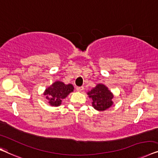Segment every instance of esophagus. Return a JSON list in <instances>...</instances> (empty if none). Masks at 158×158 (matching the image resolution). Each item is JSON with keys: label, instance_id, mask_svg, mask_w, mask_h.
Segmentation results:
<instances>
[{"label": "esophagus", "instance_id": "esophagus-1", "mask_svg": "<svg viewBox=\"0 0 158 158\" xmlns=\"http://www.w3.org/2000/svg\"><path fill=\"white\" fill-rule=\"evenodd\" d=\"M83 89H84V88L83 86L76 87V90H77V91H78V92H81L82 90H83Z\"/></svg>", "mask_w": 158, "mask_h": 158}]
</instances>
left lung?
<instances>
[{
	"mask_svg": "<svg viewBox=\"0 0 158 158\" xmlns=\"http://www.w3.org/2000/svg\"><path fill=\"white\" fill-rule=\"evenodd\" d=\"M89 97L93 99V106L98 110L102 111L109 108L113 105V95L106 85L98 84L88 93Z\"/></svg>",
	"mask_w": 158,
	"mask_h": 158,
	"instance_id": "1",
	"label": "left lung"
}]
</instances>
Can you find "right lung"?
Segmentation results:
<instances>
[{"label":"right lung","mask_w":158,"mask_h":158,"mask_svg":"<svg viewBox=\"0 0 158 158\" xmlns=\"http://www.w3.org/2000/svg\"><path fill=\"white\" fill-rule=\"evenodd\" d=\"M73 86L71 84L65 85L62 82L57 81L45 90L44 95L49 100L52 106H58L61 104L62 99L73 91Z\"/></svg>","instance_id":"1"}]
</instances>
